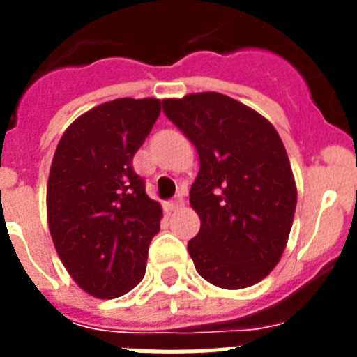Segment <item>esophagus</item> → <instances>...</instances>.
Here are the masks:
<instances>
[{
  "label": "esophagus",
  "instance_id": "1",
  "mask_svg": "<svg viewBox=\"0 0 357 357\" xmlns=\"http://www.w3.org/2000/svg\"><path fill=\"white\" fill-rule=\"evenodd\" d=\"M184 206V198H173L172 202H168V209L169 211H176V209H181V207Z\"/></svg>",
  "mask_w": 357,
  "mask_h": 357
}]
</instances>
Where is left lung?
Listing matches in <instances>:
<instances>
[{"label": "left lung", "instance_id": "obj_1", "mask_svg": "<svg viewBox=\"0 0 357 357\" xmlns=\"http://www.w3.org/2000/svg\"><path fill=\"white\" fill-rule=\"evenodd\" d=\"M162 109L200 157L189 191L200 216L188 243L197 272L223 289L257 284L282 257L295 216L296 184L280 135L220 93L166 98Z\"/></svg>", "mask_w": 357, "mask_h": 357}]
</instances>
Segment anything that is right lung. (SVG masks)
<instances>
[{"mask_svg": "<svg viewBox=\"0 0 357 357\" xmlns=\"http://www.w3.org/2000/svg\"><path fill=\"white\" fill-rule=\"evenodd\" d=\"M160 114L157 98H119L87 110L56 144L46 191L55 250L71 279L96 298L139 284L162 209L132 168Z\"/></svg>", "mask_w": 357, "mask_h": 357, "instance_id": "add662e5", "label": "right lung"}]
</instances>
